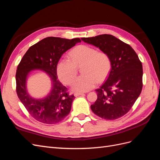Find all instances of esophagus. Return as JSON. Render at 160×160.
<instances>
[{
	"instance_id": "34e87169",
	"label": "esophagus",
	"mask_w": 160,
	"mask_h": 160,
	"mask_svg": "<svg viewBox=\"0 0 160 160\" xmlns=\"http://www.w3.org/2000/svg\"><path fill=\"white\" fill-rule=\"evenodd\" d=\"M83 95V93H74L75 97H78V96H79V95Z\"/></svg>"
}]
</instances>
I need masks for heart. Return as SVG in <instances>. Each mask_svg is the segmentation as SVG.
Masks as SVG:
<instances>
[{"mask_svg":"<svg viewBox=\"0 0 160 160\" xmlns=\"http://www.w3.org/2000/svg\"><path fill=\"white\" fill-rule=\"evenodd\" d=\"M69 59L62 58L57 64V73L66 85H71L77 75V67L81 68L83 75L77 78L72 85L76 92H86L103 81L111 68L110 57L107 53L98 51L89 45H81L72 49Z\"/></svg>","mask_w":160,"mask_h":160,"instance_id":"b5f03b06","label":"heart"}]
</instances>
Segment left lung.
Segmentation results:
<instances>
[{
    "instance_id": "1",
    "label": "left lung",
    "mask_w": 160,
    "mask_h": 160,
    "mask_svg": "<svg viewBox=\"0 0 160 160\" xmlns=\"http://www.w3.org/2000/svg\"><path fill=\"white\" fill-rule=\"evenodd\" d=\"M81 40L107 53L111 62L107 80L95 90L98 99L91 105L92 111L108 120L122 117L132 108L142 92V62L132 47L113 35L104 34Z\"/></svg>"
}]
</instances>
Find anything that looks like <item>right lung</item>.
<instances>
[{
    "instance_id": "obj_1",
    "label": "right lung",
    "mask_w": 160,
    "mask_h": 160,
    "mask_svg": "<svg viewBox=\"0 0 160 160\" xmlns=\"http://www.w3.org/2000/svg\"><path fill=\"white\" fill-rule=\"evenodd\" d=\"M80 42L79 38H45L31 46L18 64L16 72L18 98L28 112L38 122L57 123L70 113L75 97L68 93L66 87L58 79L56 67L62 55ZM34 70H42L50 77L52 89L43 98H32L26 89L28 76Z\"/></svg>"
}]
</instances>
